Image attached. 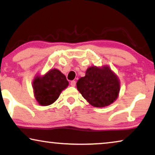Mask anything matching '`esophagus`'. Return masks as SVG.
I'll list each match as a JSON object with an SVG mask.
<instances>
[{
  "mask_svg": "<svg viewBox=\"0 0 155 155\" xmlns=\"http://www.w3.org/2000/svg\"><path fill=\"white\" fill-rule=\"evenodd\" d=\"M76 84V82L75 81V80H72V81L71 82V85L72 87H75Z\"/></svg>",
  "mask_w": 155,
  "mask_h": 155,
  "instance_id": "esophagus-1",
  "label": "esophagus"
}]
</instances>
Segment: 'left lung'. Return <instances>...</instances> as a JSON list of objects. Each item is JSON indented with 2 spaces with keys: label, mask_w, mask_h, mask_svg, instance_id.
Segmentation results:
<instances>
[{
  "label": "left lung",
  "mask_w": 155,
  "mask_h": 155,
  "mask_svg": "<svg viewBox=\"0 0 155 155\" xmlns=\"http://www.w3.org/2000/svg\"><path fill=\"white\" fill-rule=\"evenodd\" d=\"M77 88L93 107H104L117 99L120 81L107 65L101 68L92 66L87 70L84 77L78 80Z\"/></svg>",
  "instance_id": "left-lung-1"
}]
</instances>
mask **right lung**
<instances>
[{
    "instance_id": "add662e5",
    "label": "right lung",
    "mask_w": 155,
    "mask_h": 155,
    "mask_svg": "<svg viewBox=\"0 0 155 155\" xmlns=\"http://www.w3.org/2000/svg\"><path fill=\"white\" fill-rule=\"evenodd\" d=\"M68 84L65 76L58 69L50 70L42 77L37 75L32 84L36 100L41 106L51 104Z\"/></svg>"
}]
</instances>
